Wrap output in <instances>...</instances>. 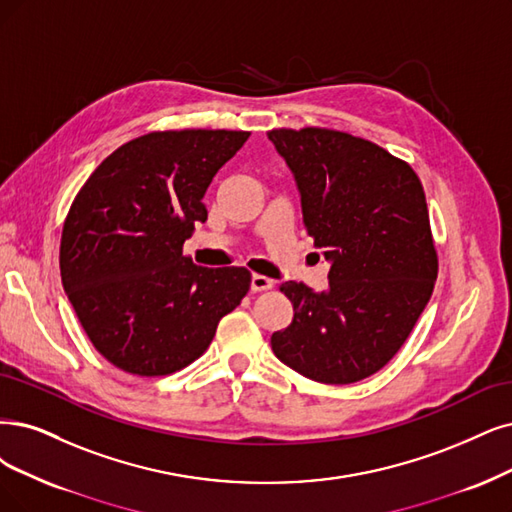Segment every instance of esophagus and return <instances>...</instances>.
Masks as SVG:
<instances>
[{"instance_id": "esophagus-1", "label": "esophagus", "mask_w": 512, "mask_h": 512, "mask_svg": "<svg viewBox=\"0 0 512 512\" xmlns=\"http://www.w3.org/2000/svg\"><path fill=\"white\" fill-rule=\"evenodd\" d=\"M274 287V280L268 276H261V274H253L251 276V291L259 293V291H268Z\"/></svg>"}]
</instances>
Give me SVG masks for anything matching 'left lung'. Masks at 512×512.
Masks as SVG:
<instances>
[{"label": "left lung", "instance_id": "left-lung-1", "mask_svg": "<svg viewBox=\"0 0 512 512\" xmlns=\"http://www.w3.org/2000/svg\"><path fill=\"white\" fill-rule=\"evenodd\" d=\"M314 246L331 263L329 287H280L293 320L272 350L320 384H354L405 344L437 280L424 187L413 168L371 141L327 128L272 130Z\"/></svg>", "mask_w": 512, "mask_h": 512}]
</instances>
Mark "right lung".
Listing matches in <instances>:
<instances>
[{"mask_svg": "<svg viewBox=\"0 0 512 512\" xmlns=\"http://www.w3.org/2000/svg\"><path fill=\"white\" fill-rule=\"evenodd\" d=\"M249 132H149L105 158L63 225L61 278L84 331L135 375L183 369L249 293L246 268H202L183 255L217 170Z\"/></svg>", "mask_w": 512, "mask_h": 512, "instance_id": "1", "label": "right lung"}]
</instances>
